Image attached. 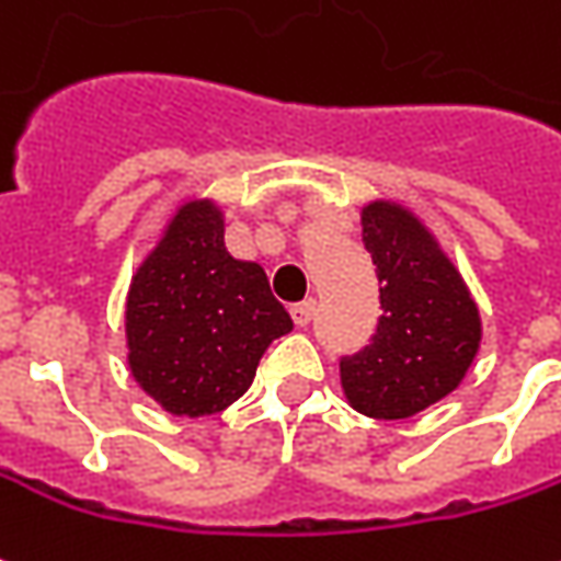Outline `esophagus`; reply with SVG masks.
<instances>
[{
    "label": "esophagus",
    "mask_w": 561,
    "mask_h": 561,
    "mask_svg": "<svg viewBox=\"0 0 561 561\" xmlns=\"http://www.w3.org/2000/svg\"><path fill=\"white\" fill-rule=\"evenodd\" d=\"M316 316V300H300V304H294L291 307V319L294 324H300V328H307L309 321Z\"/></svg>",
    "instance_id": "obj_1"
}]
</instances>
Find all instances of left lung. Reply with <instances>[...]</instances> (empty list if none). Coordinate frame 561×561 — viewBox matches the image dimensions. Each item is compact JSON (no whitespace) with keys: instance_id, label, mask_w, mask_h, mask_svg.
Wrapping results in <instances>:
<instances>
[{"instance_id":"8db88e82","label":"left lung","mask_w":561,"mask_h":561,"mask_svg":"<svg viewBox=\"0 0 561 561\" xmlns=\"http://www.w3.org/2000/svg\"><path fill=\"white\" fill-rule=\"evenodd\" d=\"M362 242L382 316L370 343L340 358L343 391L364 416H416L468 374L480 348V312L449 257L401 206L370 203Z\"/></svg>"}]
</instances>
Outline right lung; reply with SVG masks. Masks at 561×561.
Segmentation results:
<instances>
[{"label": "right lung", "mask_w": 561, "mask_h": 561, "mask_svg": "<svg viewBox=\"0 0 561 561\" xmlns=\"http://www.w3.org/2000/svg\"><path fill=\"white\" fill-rule=\"evenodd\" d=\"M267 273L230 257L213 203H187L133 276L130 370L175 416H209L252 386L261 355L291 331Z\"/></svg>", "instance_id": "add662e5"}]
</instances>
